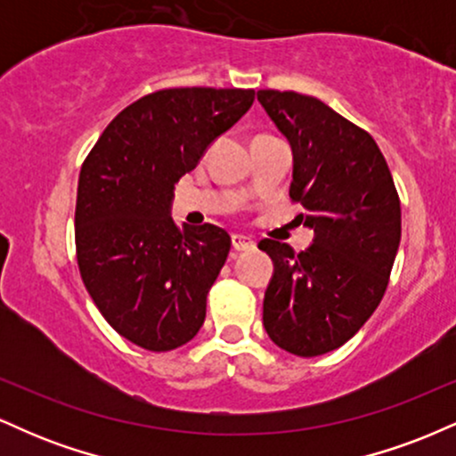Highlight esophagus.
<instances>
[{"label": "esophagus", "mask_w": 456, "mask_h": 456, "mask_svg": "<svg viewBox=\"0 0 456 456\" xmlns=\"http://www.w3.org/2000/svg\"><path fill=\"white\" fill-rule=\"evenodd\" d=\"M232 246H233V250L242 253V250H253L255 248V242L250 238H246V235L233 233L232 235Z\"/></svg>", "instance_id": "1"}]
</instances>
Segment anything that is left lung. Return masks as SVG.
<instances>
[{
    "label": "left lung",
    "instance_id": "8db88e82",
    "mask_svg": "<svg viewBox=\"0 0 456 456\" xmlns=\"http://www.w3.org/2000/svg\"><path fill=\"white\" fill-rule=\"evenodd\" d=\"M257 101L294 150L291 201L315 240L302 253L276 240L264 328L285 352L313 358L341 347L373 315L401 242V201L366 130L319 98L259 90Z\"/></svg>",
    "mask_w": 456,
    "mask_h": 456
}]
</instances>
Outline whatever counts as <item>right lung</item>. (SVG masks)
Instances as JSON below:
<instances>
[{
	"label": "right lung",
	"instance_id": "1",
	"mask_svg": "<svg viewBox=\"0 0 456 456\" xmlns=\"http://www.w3.org/2000/svg\"><path fill=\"white\" fill-rule=\"evenodd\" d=\"M255 101V90L174 87L128 104L83 160L77 264L115 332L150 352L191 341L232 238L216 224L180 229L174 188Z\"/></svg>",
	"mask_w": 456,
	"mask_h": 456
}]
</instances>
